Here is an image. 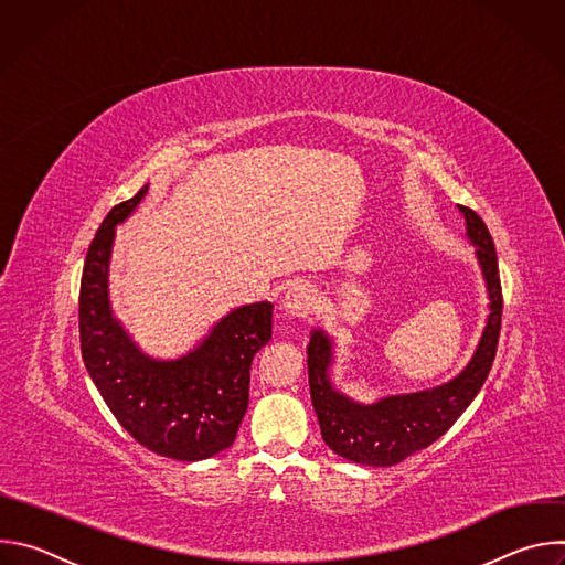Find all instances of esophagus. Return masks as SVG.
<instances>
[{"instance_id":"34e87169","label":"esophagus","mask_w":565,"mask_h":565,"mask_svg":"<svg viewBox=\"0 0 565 565\" xmlns=\"http://www.w3.org/2000/svg\"><path fill=\"white\" fill-rule=\"evenodd\" d=\"M317 290L310 284H292L284 295V310L290 317H308V312L315 308Z\"/></svg>"}]
</instances>
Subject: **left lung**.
I'll return each mask as SVG.
<instances>
[{
	"instance_id": "left-lung-1",
	"label": "left lung",
	"mask_w": 565,
	"mask_h": 565,
	"mask_svg": "<svg viewBox=\"0 0 565 565\" xmlns=\"http://www.w3.org/2000/svg\"><path fill=\"white\" fill-rule=\"evenodd\" d=\"M458 210L465 216L467 238L476 248V259L486 279L490 315L471 360L456 377L434 388L384 395L371 405H362L340 393L331 382V338L321 329H312L310 333L306 349L308 384L321 438L347 460L369 467H391L429 447L460 418L488 380L497 355L503 312L499 259L488 225L473 210L465 205H458Z\"/></svg>"
}]
</instances>
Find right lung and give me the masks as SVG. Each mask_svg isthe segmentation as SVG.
I'll use <instances>...</instances> for the list:
<instances>
[{"mask_svg":"<svg viewBox=\"0 0 565 565\" xmlns=\"http://www.w3.org/2000/svg\"><path fill=\"white\" fill-rule=\"evenodd\" d=\"M149 192L116 205L98 227L79 281V349L107 407L149 451L203 460L227 449L248 409L250 364L273 338V303L232 308L190 353L156 360L129 338L109 301V262L120 225Z\"/></svg>","mask_w":565,"mask_h":565,"instance_id":"obj_1","label":"right lung"}]
</instances>
